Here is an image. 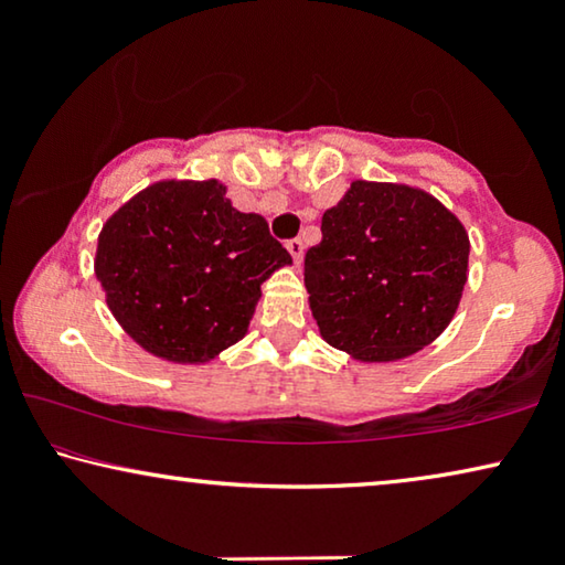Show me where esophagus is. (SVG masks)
<instances>
[{"label":"esophagus","instance_id":"esophagus-1","mask_svg":"<svg viewBox=\"0 0 565 565\" xmlns=\"http://www.w3.org/2000/svg\"><path fill=\"white\" fill-rule=\"evenodd\" d=\"M285 246H288L290 257L296 259V265H300V259H303V242H300V238H290V242Z\"/></svg>","mask_w":565,"mask_h":565}]
</instances>
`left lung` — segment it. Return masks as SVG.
<instances>
[{"mask_svg": "<svg viewBox=\"0 0 565 565\" xmlns=\"http://www.w3.org/2000/svg\"><path fill=\"white\" fill-rule=\"evenodd\" d=\"M462 223L408 184H350L306 252V290L321 337L362 362H391L443 334L468 280Z\"/></svg>", "mask_w": 565, "mask_h": 565, "instance_id": "1", "label": "left lung"}]
</instances>
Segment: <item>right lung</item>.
Segmentation results:
<instances>
[{
	"instance_id": "add662e5",
	"label": "right lung",
	"mask_w": 565,
	"mask_h": 565,
	"mask_svg": "<svg viewBox=\"0 0 565 565\" xmlns=\"http://www.w3.org/2000/svg\"><path fill=\"white\" fill-rule=\"evenodd\" d=\"M267 221L218 180L157 182L103 226L95 273L122 329L169 362H207L246 334L259 285L290 265Z\"/></svg>"
}]
</instances>
